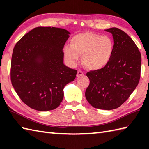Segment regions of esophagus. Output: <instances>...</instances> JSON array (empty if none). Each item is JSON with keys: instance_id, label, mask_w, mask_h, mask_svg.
<instances>
[{"instance_id": "34e87169", "label": "esophagus", "mask_w": 149, "mask_h": 149, "mask_svg": "<svg viewBox=\"0 0 149 149\" xmlns=\"http://www.w3.org/2000/svg\"><path fill=\"white\" fill-rule=\"evenodd\" d=\"M84 74V73L81 71V70H78L77 71V77H80V76H82Z\"/></svg>"}]
</instances>
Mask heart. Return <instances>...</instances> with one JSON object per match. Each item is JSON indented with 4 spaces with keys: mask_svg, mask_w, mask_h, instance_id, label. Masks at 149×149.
Segmentation results:
<instances>
[{
    "mask_svg": "<svg viewBox=\"0 0 149 149\" xmlns=\"http://www.w3.org/2000/svg\"><path fill=\"white\" fill-rule=\"evenodd\" d=\"M114 49V42L110 37L86 32L72 37L70 46L66 45L63 49V54L73 65L77 62L79 56H82L81 61L85 67L97 70L109 63Z\"/></svg>",
    "mask_w": 149,
    "mask_h": 149,
    "instance_id": "1",
    "label": "heart"
}]
</instances>
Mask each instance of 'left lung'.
<instances>
[{
  "label": "left lung",
  "instance_id": "1",
  "mask_svg": "<svg viewBox=\"0 0 149 149\" xmlns=\"http://www.w3.org/2000/svg\"><path fill=\"white\" fill-rule=\"evenodd\" d=\"M113 34L114 52L105 67L88 72L86 100L95 108L111 110L124 103L140 79L141 54L130 36L118 28L105 30Z\"/></svg>",
  "mask_w": 149,
  "mask_h": 149
}]
</instances>
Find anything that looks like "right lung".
<instances>
[{
	"instance_id": "add662e5",
	"label": "right lung",
	"mask_w": 149,
	"mask_h": 149,
	"mask_svg": "<svg viewBox=\"0 0 149 149\" xmlns=\"http://www.w3.org/2000/svg\"><path fill=\"white\" fill-rule=\"evenodd\" d=\"M70 34L61 28L38 27L16 43L11 62V81L22 102L38 111L57 108L63 88L77 71L63 63V49Z\"/></svg>"
}]
</instances>
